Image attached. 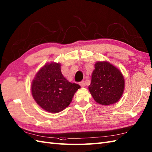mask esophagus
<instances>
[{"mask_svg":"<svg viewBox=\"0 0 152 152\" xmlns=\"http://www.w3.org/2000/svg\"><path fill=\"white\" fill-rule=\"evenodd\" d=\"M80 86L82 87H84L85 86H86V85H85V82H84V81H82V82H80Z\"/></svg>","mask_w":152,"mask_h":152,"instance_id":"esophagus-1","label":"esophagus"}]
</instances>
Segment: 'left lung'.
I'll list each match as a JSON object with an SVG mask.
<instances>
[{"instance_id": "left-lung-1", "label": "left lung", "mask_w": 152, "mask_h": 152, "mask_svg": "<svg viewBox=\"0 0 152 152\" xmlns=\"http://www.w3.org/2000/svg\"><path fill=\"white\" fill-rule=\"evenodd\" d=\"M124 87V76L117 67L107 61L96 62L88 88L96 103L102 105L116 103Z\"/></svg>"}]
</instances>
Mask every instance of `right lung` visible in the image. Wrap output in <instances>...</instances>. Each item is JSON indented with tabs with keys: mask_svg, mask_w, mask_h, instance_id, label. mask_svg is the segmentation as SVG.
Here are the masks:
<instances>
[{
	"mask_svg": "<svg viewBox=\"0 0 152 152\" xmlns=\"http://www.w3.org/2000/svg\"><path fill=\"white\" fill-rule=\"evenodd\" d=\"M78 84L69 82L61 71V63L51 62L39 70L31 85L34 100L45 111L56 113L71 103Z\"/></svg>",
	"mask_w": 152,
	"mask_h": 152,
	"instance_id": "obj_1",
	"label": "right lung"
}]
</instances>
